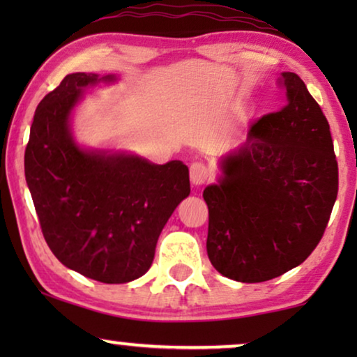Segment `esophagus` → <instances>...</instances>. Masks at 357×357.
<instances>
[{
    "label": "esophagus",
    "mask_w": 357,
    "mask_h": 357,
    "mask_svg": "<svg viewBox=\"0 0 357 357\" xmlns=\"http://www.w3.org/2000/svg\"><path fill=\"white\" fill-rule=\"evenodd\" d=\"M209 178V170L204 164L202 162H195L190 167V180L195 187H202L203 183H206V180Z\"/></svg>",
    "instance_id": "esophagus-1"
}]
</instances>
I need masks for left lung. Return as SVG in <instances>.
<instances>
[{
	"instance_id": "1",
	"label": "left lung",
	"mask_w": 357,
	"mask_h": 357,
	"mask_svg": "<svg viewBox=\"0 0 357 357\" xmlns=\"http://www.w3.org/2000/svg\"><path fill=\"white\" fill-rule=\"evenodd\" d=\"M286 105L252 125L219 159L208 185L206 250L222 276L263 282L299 266L319 245L338 195L330 125L304 81L281 73Z\"/></svg>"
}]
</instances>
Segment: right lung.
<instances>
[{"label": "right lung", "mask_w": 357, "mask_h": 357, "mask_svg": "<svg viewBox=\"0 0 357 357\" xmlns=\"http://www.w3.org/2000/svg\"><path fill=\"white\" fill-rule=\"evenodd\" d=\"M116 79L96 73L65 76L38 104L24 155L27 187L53 255L107 284L138 280L149 270L165 222L190 195L182 160L159 165L76 143L71 116L84 92Z\"/></svg>", "instance_id": "right-lung-1"}]
</instances>
